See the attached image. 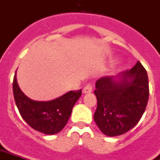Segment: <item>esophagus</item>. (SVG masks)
Segmentation results:
<instances>
[{
    "label": "esophagus",
    "mask_w": 160,
    "mask_h": 160,
    "mask_svg": "<svg viewBox=\"0 0 160 160\" xmlns=\"http://www.w3.org/2000/svg\"><path fill=\"white\" fill-rule=\"evenodd\" d=\"M92 91V84H87L84 88H83V92L84 93H89Z\"/></svg>",
    "instance_id": "esophagus-1"
}]
</instances>
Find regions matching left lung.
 Here are the masks:
<instances>
[{
    "instance_id": "obj_1",
    "label": "left lung",
    "mask_w": 160,
    "mask_h": 160,
    "mask_svg": "<svg viewBox=\"0 0 160 160\" xmlns=\"http://www.w3.org/2000/svg\"><path fill=\"white\" fill-rule=\"evenodd\" d=\"M95 87L98 107L93 118L103 133L122 135L139 122L149 99L148 76L140 62L115 76L101 77Z\"/></svg>"
}]
</instances>
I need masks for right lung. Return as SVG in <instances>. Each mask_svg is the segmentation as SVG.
<instances>
[{
    "mask_svg": "<svg viewBox=\"0 0 160 160\" xmlns=\"http://www.w3.org/2000/svg\"><path fill=\"white\" fill-rule=\"evenodd\" d=\"M14 101L22 119L32 128L45 134H55L63 129L72 108L82 91H70L60 98L49 102L33 101L18 87L16 72L13 80Z\"/></svg>",
    "mask_w": 160,
    "mask_h": 160,
    "instance_id": "right-lung-1",
    "label": "right lung"
}]
</instances>
